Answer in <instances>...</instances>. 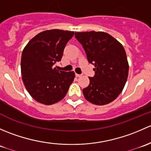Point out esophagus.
I'll use <instances>...</instances> for the list:
<instances>
[{"label":"esophagus","mask_w":151,"mask_h":151,"mask_svg":"<svg viewBox=\"0 0 151 151\" xmlns=\"http://www.w3.org/2000/svg\"><path fill=\"white\" fill-rule=\"evenodd\" d=\"M76 77H82V74H76Z\"/></svg>","instance_id":"obj_1"}]
</instances>
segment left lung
I'll return each instance as SVG.
<instances>
[{"instance_id":"left-lung-1","label":"left lung","mask_w":151,"mask_h":151,"mask_svg":"<svg viewBox=\"0 0 151 151\" xmlns=\"http://www.w3.org/2000/svg\"><path fill=\"white\" fill-rule=\"evenodd\" d=\"M75 37L95 66V75L83 90L85 99L96 105L113 101L122 92L129 74V63L123 45L101 31L75 32Z\"/></svg>"}]
</instances>
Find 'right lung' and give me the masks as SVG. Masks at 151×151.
I'll return each instance as SVG.
<instances>
[{
	"label": "right lung",
	"mask_w": 151,
	"mask_h": 151,
	"mask_svg": "<svg viewBox=\"0 0 151 151\" xmlns=\"http://www.w3.org/2000/svg\"><path fill=\"white\" fill-rule=\"evenodd\" d=\"M74 33L59 29L45 30L30 39L22 51V81L30 95L41 104L51 105L63 99L74 81V71L53 68L61 60L63 50Z\"/></svg>",
	"instance_id": "obj_1"
}]
</instances>
